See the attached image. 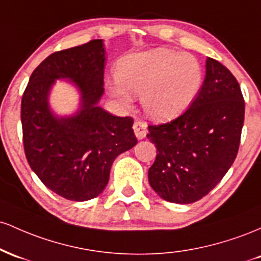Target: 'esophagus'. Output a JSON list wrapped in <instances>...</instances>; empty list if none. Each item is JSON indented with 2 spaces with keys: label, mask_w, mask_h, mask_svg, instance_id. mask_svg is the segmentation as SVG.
Masks as SVG:
<instances>
[{
  "label": "esophagus",
  "mask_w": 261,
  "mask_h": 261,
  "mask_svg": "<svg viewBox=\"0 0 261 261\" xmlns=\"http://www.w3.org/2000/svg\"><path fill=\"white\" fill-rule=\"evenodd\" d=\"M133 130H134V134H136V137L138 139L145 138V136H146V124L144 122H138V121L134 122Z\"/></svg>",
  "instance_id": "obj_1"
}]
</instances>
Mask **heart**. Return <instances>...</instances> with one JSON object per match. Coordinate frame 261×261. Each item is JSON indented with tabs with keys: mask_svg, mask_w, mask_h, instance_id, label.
<instances>
[{
	"mask_svg": "<svg viewBox=\"0 0 261 261\" xmlns=\"http://www.w3.org/2000/svg\"><path fill=\"white\" fill-rule=\"evenodd\" d=\"M116 79H108L110 95L123 107L140 96L146 115L165 121L191 105L203 81L202 66L194 55L166 48L136 53L116 65Z\"/></svg>",
	"mask_w": 261,
	"mask_h": 261,
	"instance_id": "obj_1",
	"label": "heart"
}]
</instances>
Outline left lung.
<instances>
[{"instance_id": "1", "label": "left lung", "mask_w": 261, "mask_h": 261, "mask_svg": "<svg viewBox=\"0 0 261 261\" xmlns=\"http://www.w3.org/2000/svg\"><path fill=\"white\" fill-rule=\"evenodd\" d=\"M244 98L232 72L212 58L191 106L174 121L149 125L156 158L148 172L151 189L165 201L201 200L227 174L238 154Z\"/></svg>"}]
</instances>
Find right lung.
Masks as SVG:
<instances>
[{
    "label": "right lung",
    "mask_w": 261,
    "mask_h": 261,
    "mask_svg": "<svg viewBox=\"0 0 261 261\" xmlns=\"http://www.w3.org/2000/svg\"><path fill=\"white\" fill-rule=\"evenodd\" d=\"M103 40L53 53L31 75L20 103L23 145L29 166L61 197L87 201L107 186L111 166L137 144L132 117H117L98 106L106 65ZM74 83L82 95L72 116L59 117L48 107L55 80Z\"/></svg>",
    "instance_id": "1"
}]
</instances>
